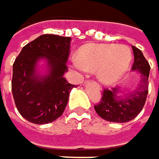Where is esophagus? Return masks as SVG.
Here are the masks:
<instances>
[{
	"mask_svg": "<svg viewBox=\"0 0 159 159\" xmlns=\"http://www.w3.org/2000/svg\"><path fill=\"white\" fill-rule=\"evenodd\" d=\"M94 83H95V85H97V87H98V89H100V87H99V86L98 85V84H97L96 82H94Z\"/></svg>",
	"mask_w": 159,
	"mask_h": 159,
	"instance_id": "obj_1",
	"label": "esophagus"
}]
</instances>
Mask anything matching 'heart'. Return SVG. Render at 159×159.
<instances>
[{
	"instance_id": "heart-1",
	"label": "heart",
	"mask_w": 159,
	"mask_h": 159,
	"mask_svg": "<svg viewBox=\"0 0 159 159\" xmlns=\"http://www.w3.org/2000/svg\"><path fill=\"white\" fill-rule=\"evenodd\" d=\"M132 61L130 49L126 45L89 43L78 52L72 67L80 74L96 71L98 79L106 85H112L129 70Z\"/></svg>"
}]
</instances>
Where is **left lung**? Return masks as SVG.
Masks as SVG:
<instances>
[{
  "label": "left lung",
  "mask_w": 159,
  "mask_h": 159,
  "mask_svg": "<svg viewBox=\"0 0 159 159\" xmlns=\"http://www.w3.org/2000/svg\"><path fill=\"white\" fill-rule=\"evenodd\" d=\"M134 64L132 71L139 74V80L132 89L123 90L116 87L111 90L104 89L100 103L94 108L101 119L110 122L124 123L134 119L142 110L148 92L150 66L143 53L132 46Z\"/></svg>",
  "instance_id": "1"
}]
</instances>
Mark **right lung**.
Instances as JSON below:
<instances>
[{"label": "right lung", "instance_id": "obj_1", "mask_svg": "<svg viewBox=\"0 0 159 159\" xmlns=\"http://www.w3.org/2000/svg\"><path fill=\"white\" fill-rule=\"evenodd\" d=\"M70 37L43 34L25 45L12 67L11 90L20 114L34 124H47L60 118L70 90L63 77L68 71ZM45 71L39 72V62Z\"/></svg>", "mask_w": 159, "mask_h": 159}]
</instances>
